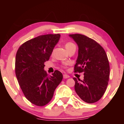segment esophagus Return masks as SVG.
<instances>
[{
	"mask_svg": "<svg viewBox=\"0 0 124 124\" xmlns=\"http://www.w3.org/2000/svg\"><path fill=\"white\" fill-rule=\"evenodd\" d=\"M70 78V76H69V75H66V74H64L63 75V78L64 79H67V78Z\"/></svg>",
	"mask_w": 124,
	"mask_h": 124,
	"instance_id": "1",
	"label": "esophagus"
}]
</instances>
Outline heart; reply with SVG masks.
<instances>
[{"mask_svg":"<svg viewBox=\"0 0 124 124\" xmlns=\"http://www.w3.org/2000/svg\"><path fill=\"white\" fill-rule=\"evenodd\" d=\"M73 44H72V42H67V43L65 44V48H68L69 47V46H70V45H73Z\"/></svg>","mask_w":124,"mask_h":124,"instance_id":"obj_1","label":"heart"}]
</instances>
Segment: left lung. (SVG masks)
I'll return each instance as SVG.
<instances>
[{
    "label": "left lung",
    "instance_id": "left-lung-1",
    "mask_svg": "<svg viewBox=\"0 0 124 124\" xmlns=\"http://www.w3.org/2000/svg\"><path fill=\"white\" fill-rule=\"evenodd\" d=\"M69 37L79 47L75 72L84 73L83 80L73 78L75 90L86 103H96L103 97L108 83L109 65L107 54L103 48L92 38L79 34H70Z\"/></svg>",
    "mask_w": 124,
    "mask_h": 124
}]
</instances>
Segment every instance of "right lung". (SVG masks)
Segmentation results:
<instances>
[{"label":"right lung","mask_w":124,"mask_h":124,"mask_svg":"<svg viewBox=\"0 0 124 124\" xmlns=\"http://www.w3.org/2000/svg\"><path fill=\"white\" fill-rule=\"evenodd\" d=\"M60 37L59 34L39 35L23 44L17 52L15 72L18 84L26 99L35 106L47 104L63 79L59 71L48 76L44 69Z\"/></svg>","instance_id":"obj_1"}]
</instances>
